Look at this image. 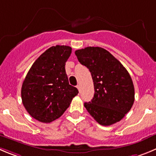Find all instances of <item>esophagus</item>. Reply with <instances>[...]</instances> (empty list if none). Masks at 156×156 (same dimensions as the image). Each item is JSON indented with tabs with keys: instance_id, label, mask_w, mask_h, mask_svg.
I'll use <instances>...</instances> for the list:
<instances>
[{
	"instance_id": "34e87169",
	"label": "esophagus",
	"mask_w": 156,
	"mask_h": 156,
	"mask_svg": "<svg viewBox=\"0 0 156 156\" xmlns=\"http://www.w3.org/2000/svg\"><path fill=\"white\" fill-rule=\"evenodd\" d=\"M77 88H78V91H81V86H80V85H77Z\"/></svg>"
}]
</instances>
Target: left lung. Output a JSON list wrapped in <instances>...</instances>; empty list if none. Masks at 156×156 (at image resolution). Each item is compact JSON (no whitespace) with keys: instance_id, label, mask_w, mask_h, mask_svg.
I'll use <instances>...</instances> for the list:
<instances>
[{"instance_id":"obj_1","label":"left lung","mask_w":156,"mask_h":156,"mask_svg":"<svg viewBox=\"0 0 156 156\" xmlns=\"http://www.w3.org/2000/svg\"><path fill=\"white\" fill-rule=\"evenodd\" d=\"M81 65L89 69L94 94L85 107L96 122L108 126L119 122L130 111L135 100L132 78L110 52L99 47L75 51Z\"/></svg>"}]
</instances>
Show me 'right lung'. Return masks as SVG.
Returning a JSON list of instances; mask_svg holds the SVG:
<instances>
[{"mask_svg": "<svg viewBox=\"0 0 156 156\" xmlns=\"http://www.w3.org/2000/svg\"><path fill=\"white\" fill-rule=\"evenodd\" d=\"M71 48L56 45L45 51L30 67L21 87V99L31 117L44 123L58 119L78 94L69 85L65 62Z\"/></svg>", "mask_w": 156, "mask_h": 156, "instance_id": "1", "label": "right lung"}]
</instances>
